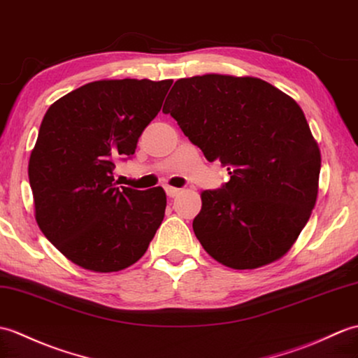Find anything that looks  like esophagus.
<instances>
[{"mask_svg":"<svg viewBox=\"0 0 358 358\" xmlns=\"http://www.w3.org/2000/svg\"><path fill=\"white\" fill-rule=\"evenodd\" d=\"M164 190H166V194H168V196H169V198L177 196V195L181 192L180 189H177V187H172V186H166V187H164Z\"/></svg>","mask_w":358,"mask_h":358,"instance_id":"obj_1","label":"esophagus"}]
</instances>
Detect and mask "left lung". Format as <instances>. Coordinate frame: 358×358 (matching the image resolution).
<instances>
[{
  "label": "left lung",
  "instance_id": "obj_1",
  "mask_svg": "<svg viewBox=\"0 0 358 358\" xmlns=\"http://www.w3.org/2000/svg\"><path fill=\"white\" fill-rule=\"evenodd\" d=\"M166 99L185 136L227 166L220 190H203L195 236L215 261L253 270L287 255L319 192L320 149L293 97L253 76L178 79Z\"/></svg>",
  "mask_w": 358,
  "mask_h": 358
}]
</instances>
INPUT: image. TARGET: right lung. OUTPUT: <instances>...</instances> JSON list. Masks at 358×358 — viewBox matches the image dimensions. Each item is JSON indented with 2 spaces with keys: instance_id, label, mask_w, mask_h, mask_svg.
Here are the masks:
<instances>
[{
  "instance_id": "add662e5",
  "label": "right lung",
  "mask_w": 358,
  "mask_h": 358,
  "mask_svg": "<svg viewBox=\"0 0 358 358\" xmlns=\"http://www.w3.org/2000/svg\"><path fill=\"white\" fill-rule=\"evenodd\" d=\"M171 79H102L48 108L29 162L41 231L66 259L96 273L136 264L164 218L162 187L114 182L115 162L136 152Z\"/></svg>"
}]
</instances>
